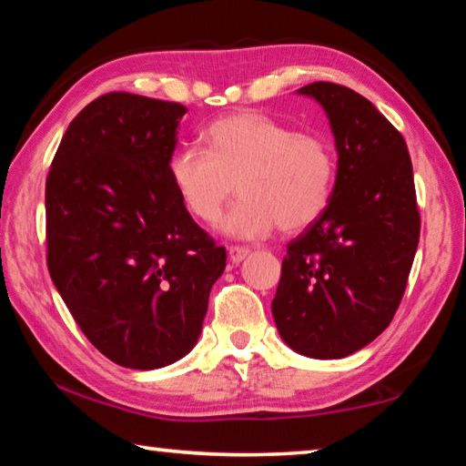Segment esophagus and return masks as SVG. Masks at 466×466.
Returning <instances> with one entry per match:
<instances>
[{
	"instance_id": "34e87169",
	"label": "esophagus",
	"mask_w": 466,
	"mask_h": 466,
	"mask_svg": "<svg viewBox=\"0 0 466 466\" xmlns=\"http://www.w3.org/2000/svg\"><path fill=\"white\" fill-rule=\"evenodd\" d=\"M248 248H244V247H230L228 248V258H230V261L234 263V265H238V263H242L244 258L248 257Z\"/></svg>"
}]
</instances>
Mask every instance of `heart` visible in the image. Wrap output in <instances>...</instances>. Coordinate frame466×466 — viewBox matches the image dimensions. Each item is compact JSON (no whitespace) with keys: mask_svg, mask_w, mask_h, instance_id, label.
<instances>
[{"mask_svg":"<svg viewBox=\"0 0 466 466\" xmlns=\"http://www.w3.org/2000/svg\"><path fill=\"white\" fill-rule=\"evenodd\" d=\"M205 152L183 147L168 175L183 208L197 222L216 224L234 185L240 201L224 219V232L258 240L279 226L299 232L325 214L333 199L337 156L330 141L263 113H238L211 123Z\"/></svg>","mask_w":466,"mask_h":466,"instance_id":"1","label":"heart"}]
</instances>
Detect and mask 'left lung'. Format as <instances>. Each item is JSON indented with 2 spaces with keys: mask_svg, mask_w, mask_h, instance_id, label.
<instances>
[{
  "mask_svg": "<svg viewBox=\"0 0 466 466\" xmlns=\"http://www.w3.org/2000/svg\"><path fill=\"white\" fill-rule=\"evenodd\" d=\"M298 94L325 108L337 147L329 209L288 244L271 302L283 341L302 356L339 360L390 325L420 244L411 157L372 102L314 82Z\"/></svg>",
  "mask_w": 466,
  "mask_h": 466,
  "instance_id": "1",
  "label": "left lung"
}]
</instances>
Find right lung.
I'll use <instances>...</instances> for the list:
<instances>
[{"label": "right lung", "mask_w": 466, "mask_h": 466, "mask_svg": "<svg viewBox=\"0 0 466 466\" xmlns=\"http://www.w3.org/2000/svg\"><path fill=\"white\" fill-rule=\"evenodd\" d=\"M178 102L110 92L69 123L45 188L46 265L88 341L156 370L201 335L226 248L195 224L168 175Z\"/></svg>", "instance_id": "obj_1"}]
</instances>
